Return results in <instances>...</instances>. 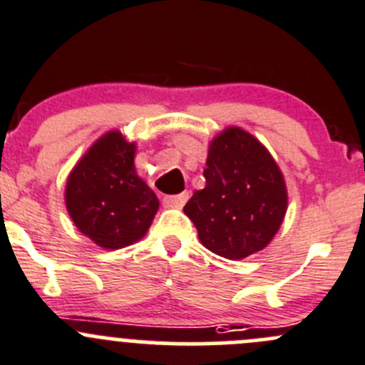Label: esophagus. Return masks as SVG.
<instances>
[{
    "label": "esophagus",
    "instance_id": "esophagus-1",
    "mask_svg": "<svg viewBox=\"0 0 365 365\" xmlns=\"http://www.w3.org/2000/svg\"><path fill=\"white\" fill-rule=\"evenodd\" d=\"M187 200H189V192L176 194V196H165L164 206H169V208H182L187 203Z\"/></svg>",
    "mask_w": 365,
    "mask_h": 365
}]
</instances>
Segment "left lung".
I'll list each match as a JSON object with an SVG mask.
<instances>
[{
  "label": "left lung",
  "instance_id": "1",
  "mask_svg": "<svg viewBox=\"0 0 365 365\" xmlns=\"http://www.w3.org/2000/svg\"><path fill=\"white\" fill-rule=\"evenodd\" d=\"M205 189L183 212L208 251L244 259L270 244L284 219L288 194L275 160L249 132L230 127L208 150Z\"/></svg>",
  "mask_w": 365,
  "mask_h": 365
}]
</instances>
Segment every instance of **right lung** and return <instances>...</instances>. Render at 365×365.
<instances>
[{
  "instance_id": "right-lung-1",
  "label": "right lung",
  "mask_w": 365,
  "mask_h": 365,
  "mask_svg": "<svg viewBox=\"0 0 365 365\" xmlns=\"http://www.w3.org/2000/svg\"><path fill=\"white\" fill-rule=\"evenodd\" d=\"M134 152L120 132H108L68 176L70 217L104 249L127 247L145 237L159 210L153 190L135 173Z\"/></svg>"
}]
</instances>
